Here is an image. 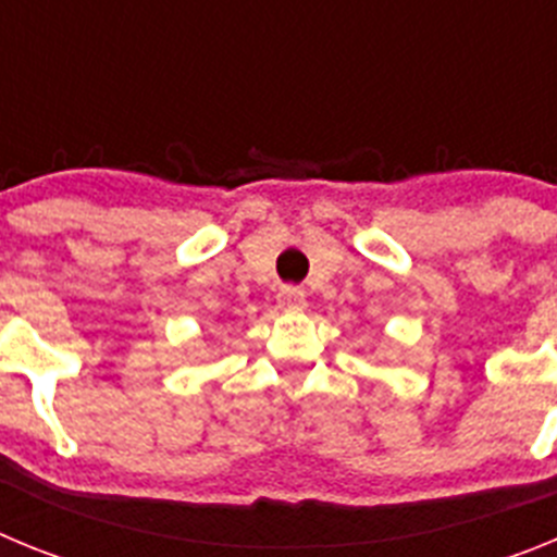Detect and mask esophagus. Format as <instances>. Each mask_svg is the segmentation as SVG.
Instances as JSON below:
<instances>
[{
  "label": "esophagus",
  "mask_w": 557,
  "mask_h": 557,
  "mask_svg": "<svg viewBox=\"0 0 557 557\" xmlns=\"http://www.w3.org/2000/svg\"><path fill=\"white\" fill-rule=\"evenodd\" d=\"M275 301H278V309H284V312H298V309L307 307V293L301 287H282Z\"/></svg>",
  "instance_id": "obj_1"
}]
</instances>
